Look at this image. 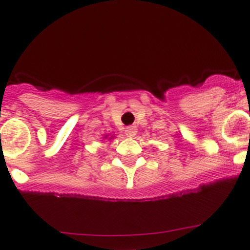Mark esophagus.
<instances>
[{"mask_svg": "<svg viewBox=\"0 0 250 250\" xmlns=\"http://www.w3.org/2000/svg\"><path fill=\"white\" fill-rule=\"evenodd\" d=\"M136 133H137L136 126H127V127H125V135L127 137H135Z\"/></svg>", "mask_w": 250, "mask_h": 250, "instance_id": "esophagus-1", "label": "esophagus"}]
</instances>
